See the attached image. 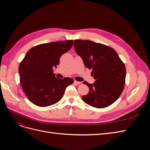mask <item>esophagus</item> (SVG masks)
Instances as JSON below:
<instances>
[{
	"label": "esophagus",
	"mask_w": 150,
	"mask_h": 150,
	"mask_svg": "<svg viewBox=\"0 0 150 150\" xmlns=\"http://www.w3.org/2000/svg\"><path fill=\"white\" fill-rule=\"evenodd\" d=\"M74 83L76 84V85H78V84H79L81 83V82H79V81H74Z\"/></svg>",
	"instance_id": "esophagus-1"
}]
</instances>
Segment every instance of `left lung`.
Listing matches in <instances>:
<instances>
[{"instance_id":"8db88e82","label":"left lung","mask_w":150,"mask_h":150,"mask_svg":"<svg viewBox=\"0 0 150 150\" xmlns=\"http://www.w3.org/2000/svg\"><path fill=\"white\" fill-rule=\"evenodd\" d=\"M74 47L84 66L91 69L95 79L93 84L84 81L89 88L83 96L84 103L94 108L111 105L120 96L124 89L126 67L115 49L89 40L76 39Z\"/></svg>"}]
</instances>
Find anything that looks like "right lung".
<instances>
[{"label": "right lung", "mask_w": 150, "mask_h": 150, "mask_svg": "<svg viewBox=\"0 0 150 150\" xmlns=\"http://www.w3.org/2000/svg\"><path fill=\"white\" fill-rule=\"evenodd\" d=\"M72 44V40L42 44L26 53L19 72L21 86L31 103L40 107L52 105L62 98L67 86L74 83L70 78H56L52 69Z\"/></svg>", "instance_id": "obj_1"}]
</instances>
